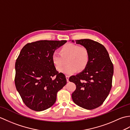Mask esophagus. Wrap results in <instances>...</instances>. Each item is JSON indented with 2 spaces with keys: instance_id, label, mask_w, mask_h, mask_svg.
Segmentation results:
<instances>
[{
  "instance_id": "34e87169",
  "label": "esophagus",
  "mask_w": 130,
  "mask_h": 130,
  "mask_svg": "<svg viewBox=\"0 0 130 130\" xmlns=\"http://www.w3.org/2000/svg\"><path fill=\"white\" fill-rule=\"evenodd\" d=\"M66 78H67V82H69V75H66Z\"/></svg>"
}]
</instances>
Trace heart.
I'll use <instances>...</instances> for the list:
<instances>
[{
	"label": "heart",
	"mask_w": 130,
	"mask_h": 130,
	"mask_svg": "<svg viewBox=\"0 0 130 130\" xmlns=\"http://www.w3.org/2000/svg\"><path fill=\"white\" fill-rule=\"evenodd\" d=\"M67 60L68 65L62 70V72L71 75L78 70L86 68L89 60L88 50L84 46H79L71 43L66 44L60 50V54L54 52L52 55V61L58 71L62 69Z\"/></svg>",
	"instance_id": "1"
}]
</instances>
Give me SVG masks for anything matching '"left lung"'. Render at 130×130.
Returning a JSON list of instances; mask_svg holds the SVG:
<instances>
[{
  "mask_svg": "<svg viewBox=\"0 0 130 130\" xmlns=\"http://www.w3.org/2000/svg\"><path fill=\"white\" fill-rule=\"evenodd\" d=\"M74 42V41H72ZM89 51V62L85 69L69 81L75 83L72 93L73 102L79 107L93 109L103 104L112 88L113 65L104 46L90 39L75 40Z\"/></svg>",
  "mask_w": 130,
  "mask_h": 130,
  "instance_id": "left-lung-1",
  "label": "left lung"
}]
</instances>
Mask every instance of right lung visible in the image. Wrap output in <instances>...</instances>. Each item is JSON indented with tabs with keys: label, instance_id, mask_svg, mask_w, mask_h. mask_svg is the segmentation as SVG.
Returning a JSON list of instances; mask_svg holds the SVG:
<instances>
[{
	"label": "right lung",
	"instance_id": "right-lung-1",
	"mask_svg": "<svg viewBox=\"0 0 130 130\" xmlns=\"http://www.w3.org/2000/svg\"><path fill=\"white\" fill-rule=\"evenodd\" d=\"M67 41L41 40L24 46L16 60L14 82L23 103L35 111L51 107L58 91L67 84L52 61L55 50Z\"/></svg>",
	"mask_w": 130,
	"mask_h": 130
}]
</instances>
